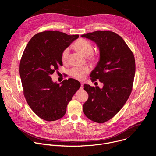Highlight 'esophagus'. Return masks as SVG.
<instances>
[{"instance_id": "34e87169", "label": "esophagus", "mask_w": 156, "mask_h": 156, "mask_svg": "<svg viewBox=\"0 0 156 156\" xmlns=\"http://www.w3.org/2000/svg\"><path fill=\"white\" fill-rule=\"evenodd\" d=\"M83 85H84V83H81V87H83Z\"/></svg>"}]
</instances>
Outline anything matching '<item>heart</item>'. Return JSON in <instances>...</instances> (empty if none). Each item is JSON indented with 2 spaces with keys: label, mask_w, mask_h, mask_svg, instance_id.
<instances>
[{
  "label": "heart",
  "mask_w": 156,
  "mask_h": 156,
  "mask_svg": "<svg viewBox=\"0 0 156 156\" xmlns=\"http://www.w3.org/2000/svg\"><path fill=\"white\" fill-rule=\"evenodd\" d=\"M74 48L76 51L81 54L84 57H87L90 60H94L96 58V55L94 54L93 52V46L92 44L86 40L80 39L74 45ZM69 49H66L63 51L62 54V62L65 63L68 61L69 57ZM89 72V68L87 66L83 68H73L70 71V74L73 78L81 80L83 78L84 74L87 73Z\"/></svg>",
  "instance_id": "1"
}]
</instances>
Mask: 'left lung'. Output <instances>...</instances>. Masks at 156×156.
Returning a JSON list of instances; mask_svg holds the SVG:
<instances>
[{
	"label": "left lung",
	"mask_w": 156,
	"mask_h": 156,
	"mask_svg": "<svg viewBox=\"0 0 156 156\" xmlns=\"http://www.w3.org/2000/svg\"><path fill=\"white\" fill-rule=\"evenodd\" d=\"M97 45L99 60L90 75L103 87L84 84L88 99L83 112L91 120L102 123L114 117L128 100L135 75V60L124 40L112 31H97L81 35Z\"/></svg>",
	"instance_id": "obj_1"
}]
</instances>
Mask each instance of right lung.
Returning <instances> with one entry per match:
<instances>
[{
    "label": "right lung",
    "instance_id": "1",
    "mask_svg": "<svg viewBox=\"0 0 156 156\" xmlns=\"http://www.w3.org/2000/svg\"><path fill=\"white\" fill-rule=\"evenodd\" d=\"M79 35H68L57 31L35 34L29 41L20 63V76L27 102L41 119L55 121L66 113V106L79 90L80 83L72 78L60 84L51 78L62 54Z\"/></svg>",
    "mask_w": 156,
    "mask_h": 156
}]
</instances>
